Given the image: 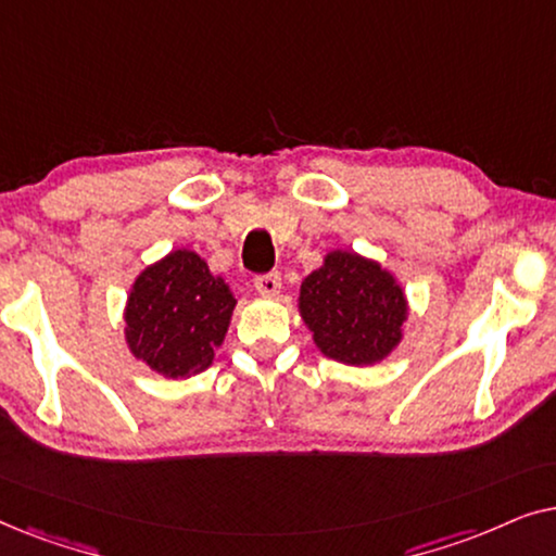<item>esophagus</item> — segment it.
Here are the masks:
<instances>
[{
  "instance_id": "34e87169",
  "label": "esophagus",
  "mask_w": 556,
  "mask_h": 556,
  "mask_svg": "<svg viewBox=\"0 0 556 556\" xmlns=\"http://www.w3.org/2000/svg\"><path fill=\"white\" fill-rule=\"evenodd\" d=\"M255 291L265 295V299H273V295L280 293V276L278 273H268V276L255 278Z\"/></svg>"
}]
</instances>
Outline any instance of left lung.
Wrapping results in <instances>:
<instances>
[{"mask_svg": "<svg viewBox=\"0 0 556 556\" xmlns=\"http://www.w3.org/2000/svg\"><path fill=\"white\" fill-rule=\"evenodd\" d=\"M299 314L318 352L349 367L384 362L405 337V288L379 261L329 250L301 283Z\"/></svg>", "mask_w": 556, "mask_h": 556, "instance_id": "1", "label": "left lung"}]
</instances>
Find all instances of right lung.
Wrapping results in <instances>:
<instances>
[{"mask_svg": "<svg viewBox=\"0 0 556 556\" xmlns=\"http://www.w3.org/2000/svg\"><path fill=\"white\" fill-rule=\"evenodd\" d=\"M235 295L223 276L189 248L159 257L136 276L124 306V339L134 359L166 379L210 369L230 329Z\"/></svg>", "mask_w": 556, "mask_h": 556, "instance_id": "add662e5", "label": "right lung"}]
</instances>
